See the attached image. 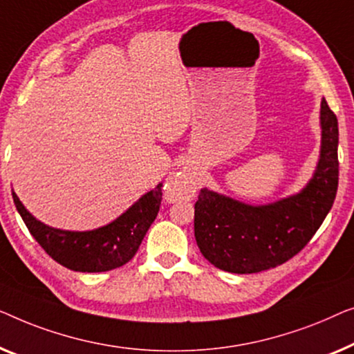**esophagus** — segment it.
Instances as JSON below:
<instances>
[{"instance_id": "34e87169", "label": "esophagus", "mask_w": 354, "mask_h": 354, "mask_svg": "<svg viewBox=\"0 0 354 354\" xmlns=\"http://www.w3.org/2000/svg\"><path fill=\"white\" fill-rule=\"evenodd\" d=\"M194 192H196V183L191 178L171 176L165 184V196L170 202L192 197Z\"/></svg>"}]
</instances>
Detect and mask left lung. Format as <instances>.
<instances>
[{"instance_id":"left-lung-1","label":"left lung","mask_w":354,"mask_h":354,"mask_svg":"<svg viewBox=\"0 0 354 354\" xmlns=\"http://www.w3.org/2000/svg\"><path fill=\"white\" fill-rule=\"evenodd\" d=\"M321 158L300 194L270 205H247L208 189L198 192L194 234L213 266L236 274L271 270L301 252L326 220L338 187V123L321 102Z\"/></svg>"}]
</instances>
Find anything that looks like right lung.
Listing matches in <instances>:
<instances>
[{"label": "right lung", "instance_id": "add662e5", "mask_svg": "<svg viewBox=\"0 0 354 354\" xmlns=\"http://www.w3.org/2000/svg\"><path fill=\"white\" fill-rule=\"evenodd\" d=\"M24 223L43 250L59 265L80 272H102L120 268L138 252L162 202V184L147 192L111 225L94 231L73 232L49 227L30 215L12 192Z\"/></svg>", "mask_w": 354, "mask_h": 354}]
</instances>
